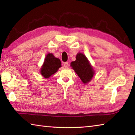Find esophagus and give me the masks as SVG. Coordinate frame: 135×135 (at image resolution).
Returning a JSON list of instances; mask_svg holds the SVG:
<instances>
[{
  "label": "esophagus",
  "instance_id": "obj_1",
  "mask_svg": "<svg viewBox=\"0 0 135 135\" xmlns=\"http://www.w3.org/2000/svg\"><path fill=\"white\" fill-rule=\"evenodd\" d=\"M63 66L65 67V68H68V66H69V64H68V62H64V63L63 64Z\"/></svg>",
  "mask_w": 135,
  "mask_h": 135
}]
</instances>
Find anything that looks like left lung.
Segmentation results:
<instances>
[{
    "label": "left lung",
    "mask_w": 135,
    "mask_h": 135,
    "mask_svg": "<svg viewBox=\"0 0 135 135\" xmlns=\"http://www.w3.org/2000/svg\"><path fill=\"white\" fill-rule=\"evenodd\" d=\"M71 67L84 84L89 83L95 75V71L88 59L82 53L76 56V60L71 62Z\"/></svg>",
    "instance_id": "left-lung-1"
}]
</instances>
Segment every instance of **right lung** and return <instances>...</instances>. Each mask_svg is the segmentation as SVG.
I'll return each mask as SVG.
<instances>
[{"label": "right lung", "mask_w": 135, "mask_h": 135, "mask_svg": "<svg viewBox=\"0 0 135 135\" xmlns=\"http://www.w3.org/2000/svg\"><path fill=\"white\" fill-rule=\"evenodd\" d=\"M61 67L60 59L55 57L52 53H48L40 69V74L43 78L47 79L56 73Z\"/></svg>", "instance_id": "right-lung-1"}]
</instances>
